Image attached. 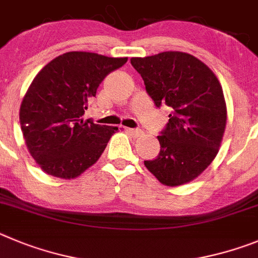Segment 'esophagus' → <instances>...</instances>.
Here are the masks:
<instances>
[{
    "label": "esophagus",
    "instance_id": "1",
    "mask_svg": "<svg viewBox=\"0 0 258 258\" xmlns=\"http://www.w3.org/2000/svg\"><path fill=\"white\" fill-rule=\"evenodd\" d=\"M126 131L130 135H132L134 138H140V136H143V131L140 128H126Z\"/></svg>",
    "mask_w": 258,
    "mask_h": 258
}]
</instances>
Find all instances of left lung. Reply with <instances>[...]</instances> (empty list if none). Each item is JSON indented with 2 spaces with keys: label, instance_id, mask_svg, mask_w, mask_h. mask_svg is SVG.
Masks as SVG:
<instances>
[{
  "label": "left lung",
  "instance_id": "1",
  "mask_svg": "<svg viewBox=\"0 0 258 258\" xmlns=\"http://www.w3.org/2000/svg\"><path fill=\"white\" fill-rule=\"evenodd\" d=\"M148 95L159 108L169 106L166 128L158 136L161 150L144 161L167 186L198 177L219 153L226 127V103L219 80L204 62L180 51L132 57Z\"/></svg>",
  "mask_w": 258,
  "mask_h": 258
}]
</instances>
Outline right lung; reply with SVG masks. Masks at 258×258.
<instances>
[{"mask_svg": "<svg viewBox=\"0 0 258 258\" xmlns=\"http://www.w3.org/2000/svg\"><path fill=\"white\" fill-rule=\"evenodd\" d=\"M127 57L71 51L51 60L32 81L20 105L27 148L47 175L74 178L97 162L118 127L82 115L110 72Z\"/></svg>", "mask_w": 258, "mask_h": 258, "instance_id": "right-lung-1", "label": "right lung"}]
</instances>
